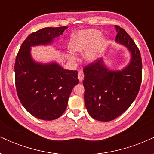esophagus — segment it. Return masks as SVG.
Returning a JSON list of instances; mask_svg holds the SVG:
<instances>
[{
	"instance_id": "34e87169",
	"label": "esophagus",
	"mask_w": 154,
	"mask_h": 154,
	"mask_svg": "<svg viewBox=\"0 0 154 154\" xmlns=\"http://www.w3.org/2000/svg\"><path fill=\"white\" fill-rule=\"evenodd\" d=\"M78 79H79V82H82L83 80V79H84V74H83V72L82 71H79L78 72Z\"/></svg>"
}]
</instances>
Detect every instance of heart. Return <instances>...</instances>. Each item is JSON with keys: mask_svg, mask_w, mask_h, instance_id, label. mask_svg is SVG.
Here are the masks:
<instances>
[{"mask_svg": "<svg viewBox=\"0 0 154 154\" xmlns=\"http://www.w3.org/2000/svg\"><path fill=\"white\" fill-rule=\"evenodd\" d=\"M106 47V39L100 32L95 29L79 30L72 35L69 42L70 49L74 52L81 53L85 61L93 63L100 58ZM70 61L75 62L76 58L72 53H69Z\"/></svg>", "mask_w": 154, "mask_h": 154, "instance_id": "obj_1", "label": "heart"}]
</instances>
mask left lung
Here are the masks:
<instances>
[{"instance_id": "obj_1", "label": "left lung", "mask_w": 154, "mask_h": 154, "mask_svg": "<svg viewBox=\"0 0 154 154\" xmlns=\"http://www.w3.org/2000/svg\"><path fill=\"white\" fill-rule=\"evenodd\" d=\"M116 43L130 53L128 64L119 70L110 69L103 58L83 69L84 99L93 119L109 122L123 114L135 99L142 81V60L135 42L127 32L115 25Z\"/></svg>"}]
</instances>
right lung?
<instances>
[{
	"label": "right lung",
	"instance_id": "right-lung-1",
	"mask_svg": "<svg viewBox=\"0 0 154 154\" xmlns=\"http://www.w3.org/2000/svg\"><path fill=\"white\" fill-rule=\"evenodd\" d=\"M67 28L45 27L32 33L16 58L15 83L19 100L29 114L40 119L49 121L62 115L72 89L79 82L78 73L64 69L55 61H35L31 48L51 45Z\"/></svg>",
	"mask_w": 154,
	"mask_h": 154
}]
</instances>
